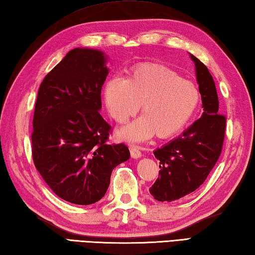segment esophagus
I'll use <instances>...</instances> for the list:
<instances>
[{
  "mask_svg": "<svg viewBox=\"0 0 255 255\" xmlns=\"http://www.w3.org/2000/svg\"><path fill=\"white\" fill-rule=\"evenodd\" d=\"M129 150H130V154H131V157L133 159H137V158L141 157V151L139 150L138 147L130 146V147H129Z\"/></svg>",
  "mask_w": 255,
  "mask_h": 255,
  "instance_id": "obj_1",
  "label": "esophagus"
}]
</instances>
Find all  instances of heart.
Here are the masks:
<instances>
[{"mask_svg": "<svg viewBox=\"0 0 255 255\" xmlns=\"http://www.w3.org/2000/svg\"><path fill=\"white\" fill-rule=\"evenodd\" d=\"M104 101L111 117L127 123L140 106L142 117L118 131L127 141L169 138L190 121L200 101L193 83L172 69L158 64H143L121 81L113 78L104 88Z\"/></svg>", "mask_w": 255, "mask_h": 255, "instance_id": "obj_1", "label": "heart"}]
</instances>
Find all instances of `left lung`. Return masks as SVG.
I'll return each mask as SVG.
<instances>
[{
    "instance_id": "8db88e82",
    "label": "left lung",
    "mask_w": 255,
    "mask_h": 255,
    "mask_svg": "<svg viewBox=\"0 0 255 255\" xmlns=\"http://www.w3.org/2000/svg\"><path fill=\"white\" fill-rule=\"evenodd\" d=\"M201 94L203 114L183 131L153 151L160 161L159 177L149 189L158 201L171 202L201 186L221 154L227 119L219 114V99L213 78L206 65L190 54Z\"/></svg>"
}]
</instances>
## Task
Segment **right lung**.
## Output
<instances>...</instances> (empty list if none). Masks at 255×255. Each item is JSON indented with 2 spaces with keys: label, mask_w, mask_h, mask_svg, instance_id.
Returning <instances> with one entry per match:
<instances>
[{
  "label": "right lung",
  "mask_w": 255,
  "mask_h": 255,
  "mask_svg": "<svg viewBox=\"0 0 255 255\" xmlns=\"http://www.w3.org/2000/svg\"><path fill=\"white\" fill-rule=\"evenodd\" d=\"M107 56L74 48L39 86L33 117L32 154L44 181L63 200L93 204L105 196L113 169L130 153L108 143L111 126L99 114Z\"/></svg>",
  "instance_id": "obj_1"
}]
</instances>
